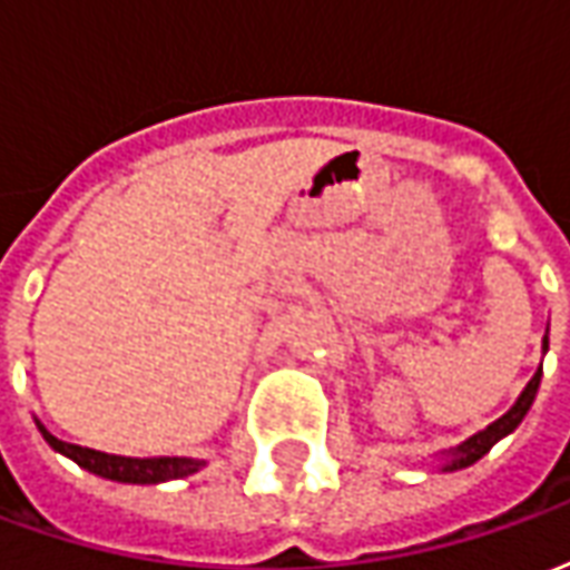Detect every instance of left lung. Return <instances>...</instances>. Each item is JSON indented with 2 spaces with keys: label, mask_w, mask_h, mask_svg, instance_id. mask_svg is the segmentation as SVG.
I'll return each instance as SVG.
<instances>
[{
  "label": "left lung",
  "mask_w": 570,
  "mask_h": 570,
  "mask_svg": "<svg viewBox=\"0 0 570 570\" xmlns=\"http://www.w3.org/2000/svg\"><path fill=\"white\" fill-rule=\"evenodd\" d=\"M547 347H550V338H543V351H547ZM540 375H543V366L531 375V382L525 384V391L519 394V400H515L513 409H510L507 415H501V419L494 421V424H489L485 430L473 433V436L461 442V445L449 449L442 470H464V466L476 464L482 454L491 452V445H494V442H501L503 436H510V433L522 424V419L528 415V409H531V403H534V396H538Z\"/></svg>",
  "instance_id": "1"
}]
</instances>
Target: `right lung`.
I'll list each match as a JSON object with an SVG mask.
<instances>
[{
  "label": "right lung",
  "mask_w": 570,
  "mask_h": 570,
  "mask_svg": "<svg viewBox=\"0 0 570 570\" xmlns=\"http://www.w3.org/2000/svg\"><path fill=\"white\" fill-rule=\"evenodd\" d=\"M39 424V421H36ZM45 442L55 452L67 454L76 464L85 466L88 473L112 479V482H130V485H155V482H170V479H183L198 473L207 461L200 458H125V454H106L97 449H85V445H72V442L57 440L55 433L39 424Z\"/></svg>",
  "instance_id": "right-lung-1"
}]
</instances>
